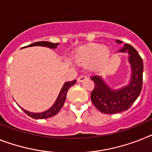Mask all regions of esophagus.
Masks as SVG:
<instances>
[{"instance_id": "esophagus-1", "label": "esophagus", "mask_w": 152, "mask_h": 152, "mask_svg": "<svg viewBox=\"0 0 152 152\" xmlns=\"http://www.w3.org/2000/svg\"><path fill=\"white\" fill-rule=\"evenodd\" d=\"M87 79V77H86V76H80V77H78V79H77V81H78L79 83H81L83 82V81H84L85 80H86Z\"/></svg>"}]
</instances>
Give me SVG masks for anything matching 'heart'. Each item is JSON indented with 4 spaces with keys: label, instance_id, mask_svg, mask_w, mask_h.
<instances>
[{
    "label": "heart",
    "instance_id": "heart-1",
    "mask_svg": "<svg viewBox=\"0 0 152 152\" xmlns=\"http://www.w3.org/2000/svg\"><path fill=\"white\" fill-rule=\"evenodd\" d=\"M110 58V49L107 45L91 43L77 48L73 54L74 61L83 66H89L91 69H97Z\"/></svg>",
    "mask_w": 152,
    "mask_h": 152
}]
</instances>
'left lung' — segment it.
<instances>
[{"label":"left lung","instance_id":"1","mask_svg":"<svg viewBox=\"0 0 152 152\" xmlns=\"http://www.w3.org/2000/svg\"><path fill=\"white\" fill-rule=\"evenodd\" d=\"M117 44L122 42L116 40ZM117 52L127 53L131 65V78L128 83L119 89L110 87L101 76H93L94 89L92 91V103L100 112L107 114L121 113L130 108L137 100L142 89L143 61L137 50L129 44H124Z\"/></svg>","mask_w":152,"mask_h":152}]
</instances>
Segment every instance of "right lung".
I'll list each match as a JSON object with an SVG mask.
<instances>
[{
  "mask_svg": "<svg viewBox=\"0 0 152 152\" xmlns=\"http://www.w3.org/2000/svg\"><path fill=\"white\" fill-rule=\"evenodd\" d=\"M59 43H52L50 42H37L32 43V44H30L28 46L23 47V48H26V47H31V46H44V47H48L49 48H57ZM76 80H73V81H71V82H66L63 84L62 89H61L60 92L58 95V97H57L56 100L54 103V104L49 109H48L45 111L41 112V113H33V112L28 111L26 110H25L24 108H21L23 111L25 112L26 114L29 116V117H32L34 119H46V118H49L51 117H53L56 114L59 112V110H61V108L62 107V106L64 104L65 100H66V94H67V92H68L69 89L71 86H72L74 84L76 83Z\"/></svg>",
  "mask_w": 152,
  "mask_h": 152,
  "instance_id": "1",
  "label": "right lung"
}]
</instances>
